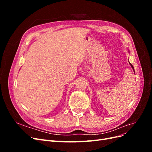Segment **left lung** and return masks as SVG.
I'll use <instances>...</instances> for the list:
<instances>
[{"label":"left lung","instance_id":"obj_1","mask_svg":"<svg viewBox=\"0 0 152 152\" xmlns=\"http://www.w3.org/2000/svg\"><path fill=\"white\" fill-rule=\"evenodd\" d=\"M128 52H129V50H128ZM129 65H131V66L132 67V70H133V71H134V74H135V71H134V67H133V66L132 65V64H131V63H130L129 61Z\"/></svg>","mask_w":152,"mask_h":152}]
</instances>
